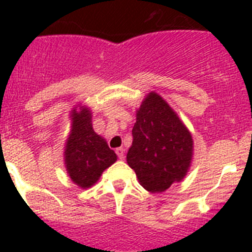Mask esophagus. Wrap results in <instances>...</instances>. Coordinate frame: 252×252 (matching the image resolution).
I'll return each mask as SVG.
<instances>
[{
    "label": "esophagus",
    "instance_id": "obj_1",
    "mask_svg": "<svg viewBox=\"0 0 252 252\" xmlns=\"http://www.w3.org/2000/svg\"><path fill=\"white\" fill-rule=\"evenodd\" d=\"M116 154H117V157H119V159L122 160L125 158V150L122 148L116 149Z\"/></svg>",
    "mask_w": 252,
    "mask_h": 252
}]
</instances>
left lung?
<instances>
[{"instance_id": "1", "label": "left lung", "mask_w": 252, "mask_h": 252, "mask_svg": "<svg viewBox=\"0 0 252 252\" xmlns=\"http://www.w3.org/2000/svg\"><path fill=\"white\" fill-rule=\"evenodd\" d=\"M132 137L126 159L146 190L164 192L186 177L193 157L192 135L158 93L142 101Z\"/></svg>"}]
</instances>
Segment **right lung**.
<instances>
[{
  "label": "right lung",
  "instance_id": "1",
  "mask_svg": "<svg viewBox=\"0 0 252 252\" xmlns=\"http://www.w3.org/2000/svg\"><path fill=\"white\" fill-rule=\"evenodd\" d=\"M72 130L65 144L64 161L73 183L81 188H90L101 174L117 160L115 151L106 140L94 132L92 113L87 107L72 111Z\"/></svg>",
  "mask_w": 252,
  "mask_h": 252
}]
</instances>
